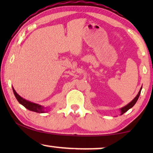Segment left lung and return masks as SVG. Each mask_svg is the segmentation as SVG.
<instances>
[{"instance_id": "obj_1", "label": "left lung", "mask_w": 153, "mask_h": 153, "mask_svg": "<svg viewBox=\"0 0 153 153\" xmlns=\"http://www.w3.org/2000/svg\"><path fill=\"white\" fill-rule=\"evenodd\" d=\"M142 87H141L140 88V90H139V92H138V94L136 95V97L134 98V99L131 100V101L129 102V103H128V105H126L125 107H122V108H120V111H121V114L120 115H123V114L124 113H126V111H128L129 108H131V107H133V106L136 104V102H137V100H138V98H139V97H140V92H141V90H142Z\"/></svg>"}]
</instances>
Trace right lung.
Returning a JSON list of instances; mask_svg holds the SVG:
<instances>
[{
  "instance_id": "1",
  "label": "right lung",
  "mask_w": 153,
  "mask_h": 153,
  "mask_svg": "<svg viewBox=\"0 0 153 153\" xmlns=\"http://www.w3.org/2000/svg\"><path fill=\"white\" fill-rule=\"evenodd\" d=\"M12 88H13V91L15 97L17 98V101L19 102L21 105H22L24 107L27 108L28 110L33 111V112L39 113H43L46 112V107H44L43 106L40 105L39 104H37V103H35V102L29 101V100H25V98L20 97V96L17 94L16 91L15 90V89L13 88V87Z\"/></svg>"
}]
</instances>
